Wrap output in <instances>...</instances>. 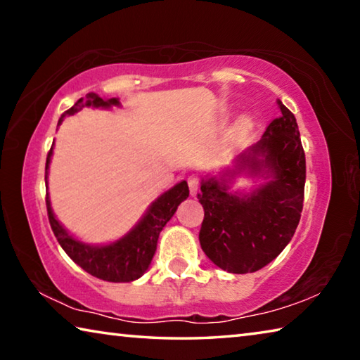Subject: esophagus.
<instances>
[{
	"mask_svg": "<svg viewBox=\"0 0 360 360\" xmlns=\"http://www.w3.org/2000/svg\"><path fill=\"white\" fill-rule=\"evenodd\" d=\"M187 182H188V188H191V195L192 197H197L198 193V187H200V179L197 178V176H188L187 178Z\"/></svg>",
	"mask_w": 360,
	"mask_h": 360,
	"instance_id": "1",
	"label": "esophagus"
}]
</instances>
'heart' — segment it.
I'll return each instance as SVG.
<instances>
[{
	"instance_id": "obj_1",
	"label": "heart",
	"mask_w": 360,
	"mask_h": 360,
	"mask_svg": "<svg viewBox=\"0 0 360 360\" xmlns=\"http://www.w3.org/2000/svg\"><path fill=\"white\" fill-rule=\"evenodd\" d=\"M254 129H255V117L252 114L245 112V114L238 115V119L235 120V124L230 130L231 143L238 144L241 141H245V139L251 135V131Z\"/></svg>"
}]
</instances>
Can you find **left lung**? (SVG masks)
<instances>
[{"label":"left lung","instance_id":"8db88e82","mask_svg":"<svg viewBox=\"0 0 360 360\" xmlns=\"http://www.w3.org/2000/svg\"><path fill=\"white\" fill-rule=\"evenodd\" d=\"M281 115L257 144L231 165L208 172L200 182L205 210L200 245L224 271L245 275L275 260L300 222L307 162L297 120L281 100ZM240 177L260 180L251 189H233Z\"/></svg>","mask_w":360,"mask_h":360}]
</instances>
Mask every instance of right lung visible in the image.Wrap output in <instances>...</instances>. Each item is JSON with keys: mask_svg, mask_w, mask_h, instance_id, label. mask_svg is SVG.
Wrapping results in <instances>:
<instances>
[{"mask_svg": "<svg viewBox=\"0 0 360 360\" xmlns=\"http://www.w3.org/2000/svg\"><path fill=\"white\" fill-rule=\"evenodd\" d=\"M119 98H101L100 95L90 92L85 95V98L77 100V103L68 111L62 114L58 120V125L62 124L66 115H75L82 111L84 108L94 109H111L120 108ZM53 146L47 154L46 160V205L49 222L56 238L58 240L63 251L70 255V259L77 264L95 278H100L103 281L109 283H131L135 279L141 278L154 257L158 235L165 227L167 222L174 216L178 206L187 200L188 186L186 181H181L168 191L158 195V197L149 205L141 219L127 231L124 236L105 245H92L76 238L63 227V224L58 221L56 212L52 210L51 197H49V167H51Z\"/></svg>", "mask_w": 360, "mask_h": 360, "instance_id": "add662e5", "label": "right lung"}]
</instances>
